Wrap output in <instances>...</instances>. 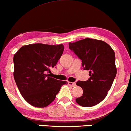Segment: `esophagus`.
<instances>
[{"mask_svg":"<svg viewBox=\"0 0 131 131\" xmlns=\"http://www.w3.org/2000/svg\"><path fill=\"white\" fill-rule=\"evenodd\" d=\"M68 84L69 85H70V86L71 87H75V85H76V84H75V82H68Z\"/></svg>","mask_w":131,"mask_h":131,"instance_id":"1","label":"esophagus"}]
</instances>
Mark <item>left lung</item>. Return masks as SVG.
Returning <instances> with one entry per match:
<instances>
[{
	"label": "left lung",
	"instance_id": "obj_1",
	"mask_svg": "<svg viewBox=\"0 0 131 131\" xmlns=\"http://www.w3.org/2000/svg\"><path fill=\"white\" fill-rule=\"evenodd\" d=\"M69 45V49L82 60L84 69L89 71L88 81L76 82L82 88L83 94L75 101L85 107L97 105L105 99L116 77L114 51L105 42L89 38Z\"/></svg>",
	"mask_w": 131,
	"mask_h": 131
}]
</instances>
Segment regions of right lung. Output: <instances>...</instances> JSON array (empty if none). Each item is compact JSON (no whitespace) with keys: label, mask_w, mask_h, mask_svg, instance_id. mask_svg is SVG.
I'll list each match as a JSON object with an SVG mask.
<instances>
[{"label":"right lung","mask_w":131,"mask_h":131,"mask_svg":"<svg viewBox=\"0 0 131 131\" xmlns=\"http://www.w3.org/2000/svg\"><path fill=\"white\" fill-rule=\"evenodd\" d=\"M64 46L33 43L22 46L14 56V77L21 95L30 105L45 107L66 81L49 76L62 55Z\"/></svg>","instance_id":"1"}]
</instances>
